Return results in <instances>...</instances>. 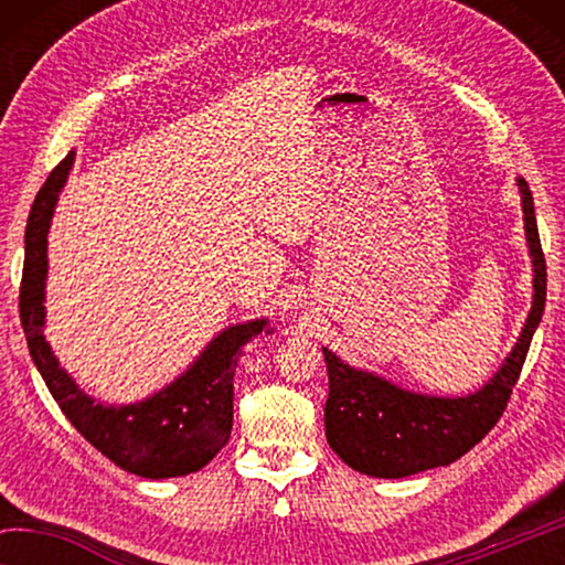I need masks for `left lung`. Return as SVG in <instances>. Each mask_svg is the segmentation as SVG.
<instances>
[{"label": "left lung", "mask_w": 565, "mask_h": 565, "mask_svg": "<svg viewBox=\"0 0 565 565\" xmlns=\"http://www.w3.org/2000/svg\"><path fill=\"white\" fill-rule=\"evenodd\" d=\"M519 186L535 271L533 306L511 356L481 391L466 398L408 394L388 381L347 366L323 349L329 371V398L323 406L327 441L353 471L376 478H404L448 466L471 451L499 424L546 306V256L535 226L533 196L525 179H519Z\"/></svg>", "instance_id": "left-lung-1"}]
</instances>
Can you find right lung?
<instances>
[{
  "instance_id": "right-lung-1",
  "label": "right lung",
  "mask_w": 565,
  "mask_h": 565,
  "mask_svg": "<svg viewBox=\"0 0 565 565\" xmlns=\"http://www.w3.org/2000/svg\"><path fill=\"white\" fill-rule=\"evenodd\" d=\"M72 161L74 151L52 169L26 218L19 319H22L32 361L62 414L111 463L145 478L194 473L212 461L232 436L236 353L248 339L262 333L266 321L226 329L222 337L209 343L202 359L177 384L141 404L107 408L84 396L60 369L50 343L42 337L46 232H50L56 196L70 174Z\"/></svg>"
}]
</instances>
